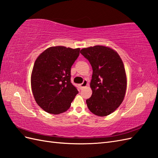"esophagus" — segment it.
Instances as JSON below:
<instances>
[{
    "label": "esophagus",
    "mask_w": 158,
    "mask_h": 158,
    "mask_svg": "<svg viewBox=\"0 0 158 158\" xmlns=\"http://www.w3.org/2000/svg\"><path fill=\"white\" fill-rule=\"evenodd\" d=\"M87 85H88V81H87V80H86V79L83 80V83H81L80 85H79L80 89H83V87H86V86H87Z\"/></svg>",
    "instance_id": "esophagus-1"
}]
</instances>
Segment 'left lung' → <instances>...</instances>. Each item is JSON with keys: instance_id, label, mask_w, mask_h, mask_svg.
I'll return each instance as SVG.
<instances>
[{"instance_id": "obj_1", "label": "left lung", "mask_w": 158, "mask_h": 158, "mask_svg": "<svg viewBox=\"0 0 158 158\" xmlns=\"http://www.w3.org/2000/svg\"><path fill=\"white\" fill-rule=\"evenodd\" d=\"M81 54L89 60L93 69L91 98L86 100L94 114H110L122 104L127 89V76L122 59L110 48L94 46L83 48Z\"/></svg>"}]
</instances>
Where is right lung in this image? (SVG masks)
I'll list each match as a JSON object with an SVG mask.
<instances>
[{
	"mask_svg": "<svg viewBox=\"0 0 158 158\" xmlns=\"http://www.w3.org/2000/svg\"><path fill=\"white\" fill-rule=\"evenodd\" d=\"M80 48L53 46L40 54L31 77L35 102L48 113L58 114L67 111L79 91L71 82V68Z\"/></svg>",
	"mask_w": 158,
	"mask_h": 158,
	"instance_id": "right-lung-1",
	"label": "right lung"
}]
</instances>
